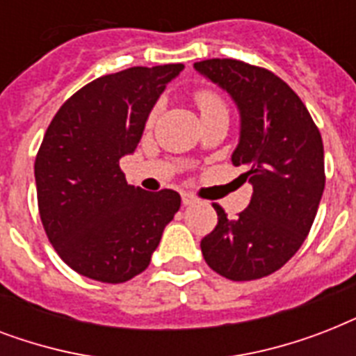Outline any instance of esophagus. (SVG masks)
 Segmentation results:
<instances>
[{
    "instance_id": "34e87169",
    "label": "esophagus",
    "mask_w": 356,
    "mask_h": 356,
    "mask_svg": "<svg viewBox=\"0 0 356 356\" xmlns=\"http://www.w3.org/2000/svg\"><path fill=\"white\" fill-rule=\"evenodd\" d=\"M197 203V197L194 194H183V205L184 207H190V205H195Z\"/></svg>"
}]
</instances>
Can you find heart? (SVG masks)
<instances>
[{
	"instance_id": "heart-1",
	"label": "heart",
	"mask_w": 356,
	"mask_h": 356,
	"mask_svg": "<svg viewBox=\"0 0 356 356\" xmlns=\"http://www.w3.org/2000/svg\"><path fill=\"white\" fill-rule=\"evenodd\" d=\"M195 103H197V107H200L201 111H207V108L222 105V102H220L214 94H211V92H200V94L195 96Z\"/></svg>"
}]
</instances>
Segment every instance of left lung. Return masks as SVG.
<instances>
[{
  "instance_id": "left-lung-1",
  "label": "left lung",
  "mask_w": 356,
  "mask_h": 356,
  "mask_svg": "<svg viewBox=\"0 0 356 356\" xmlns=\"http://www.w3.org/2000/svg\"><path fill=\"white\" fill-rule=\"evenodd\" d=\"M197 74L225 90L240 114L233 151L253 184L245 211L201 240L207 264L231 281H253L277 271L301 248L325 188L323 142L299 96L275 74L234 58L195 63Z\"/></svg>"
}]
</instances>
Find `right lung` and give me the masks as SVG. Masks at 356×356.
Listing matches in <instances>:
<instances>
[{
    "mask_svg": "<svg viewBox=\"0 0 356 356\" xmlns=\"http://www.w3.org/2000/svg\"><path fill=\"white\" fill-rule=\"evenodd\" d=\"M183 64L129 68L75 92L47 127L35 161L38 211L74 271L118 284L149 266L181 207L175 190L131 186L120 159L138 145L151 108Z\"/></svg>",
    "mask_w": 356,
    "mask_h": 356,
    "instance_id": "add662e5",
    "label": "right lung"
}]
</instances>
